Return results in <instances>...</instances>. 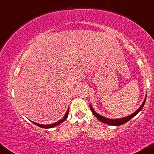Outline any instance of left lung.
<instances>
[{"label": "left lung", "mask_w": 154, "mask_h": 154, "mask_svg": "<svg viewBox=\"0 0 154 154\" xmlns=\"http://www.w3.org/2000/svg\"><path fill=\"white\" fill-rule=\"evenodd\" d=\"M146 98H145V100L143 102L142 105L139 107V109H137V110L135 111L134 113H132V114L129 115L128 116H125V117H122V118H119V119H109V118H106V117H104V116L100 115L99 114L96 113V111H95L94 109H93V107L91 106V105L90 104V108H91V110L92 111V113L94 115L95 117L97 118L99 121L102 122L103 123L106 124V125H112V126H119V125H123V124L126 123L127 122H128L129 120H130L132 118H133L136 114H137L140 112V111L143 109V107L144 106L145 103H146Z\"/></svg>", "instance_id": "left-lung-1"}]
</instances>
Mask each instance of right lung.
Returning a JSON list of instances; mask_svg holds the SVG:
<instances>
[{
	"label": "right lung",
	"mask_w": 154,
	"mask_h": 154,
	"mask_svg": "<svg viewBox=\"0 0 154 154\" xmlns=\"http://www.w3.org/2000/svg\"><path fill=\"white\" fill-rule=\"evenodd\" d=\"M69 108H68V109H67L66 114H65V115L61 119H60L59 121L56 122L55 123H53V124H50V125H41V124H38V123H36V122H34L31 121L32 122L34 123L35 125H36L37 126L40 127V128H45V129H48V128H54V127L57 126V125H60L61 123H62L63 122H64L65 120L67 119V117H68V114H69Z\"/></svg>",
	"instance_id": "right-lung-1"
}]
</instances>
